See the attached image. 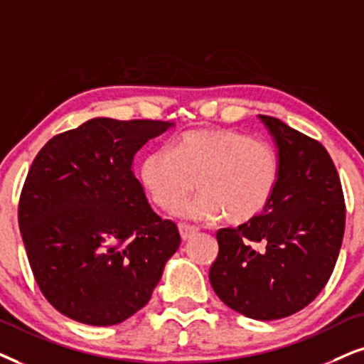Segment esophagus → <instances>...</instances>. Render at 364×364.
<instances>
[{"instance_id": "obj_1", "label": "esophagus", "mask_w": 364, "mask_h": 364, "mask_svg": "<svg viewBox=\"0 0 364 364\" xmlns=\"http://www.w3.org/2000/svg\"><path fill=\"white\" fill-rule=\"evenodd\" d=\"M178 228H179V235H181L183 240H190L193 235H196L198 233L196 227H191V225H186V223H179Z\"/></svg>"}]
</instances>
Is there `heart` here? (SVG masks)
<instances>
[{
	"instance_id": "b5f03b06",
	"label": "heart",
	"mask_w": 364,
	"mask_h": 364,
	"mask_svg": "<svg viewBox=\"0 0 364 364\" xmlns=\"http://www.w3.org/2000/svg\"><path fill=\"white\" fill-rule=\"evenodd\" d=\"M139 179L149 200L163 210L179 208L186 220L245 223L260 215L279 179V156L272 144L233 129H196L153 151L141 161Z\"/></svg>"
}]
</instances>
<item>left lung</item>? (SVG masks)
Wrapping results in <instances>:
<instances>
[{
  "label": "left lung",
  "mask_w": 364,
  "mask_h": 364,
  "mask_svg": "<svg viewBox=\"0 0 364 364\" xmlns=\"http://www.w3.org/2000/svg\"><path fill=\"white\" fill-rule=\"evenodd\" d=\"M259 117L279 149L277 186L260 215L216 232L220 250L210 282L230 309L274 321L304 309L328 284L346 206L324 146L279 119Z\"/></svg>",
  "instance_id": "left-lung-1"
}]
</instances>
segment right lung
Instances as JSON below:
<instances>
[{
  "label": "right lung",
  "instance_id": "obj_1",
  "mask_svg": "<svg viewBox=\"0 0 364 364\" xmlns=\"http://www.w3.org/2000/svg\"><path fill=\"white\" fill-rule=\"evenodd\" d=\"M173 126L95 117L31 163L18 223L36 284L63 316L114 326L149 302L181 237L151 210L132 161Z\"/></svg>",
  "mask_w": 364,
  "mask_h": 364
}]
</instances>
